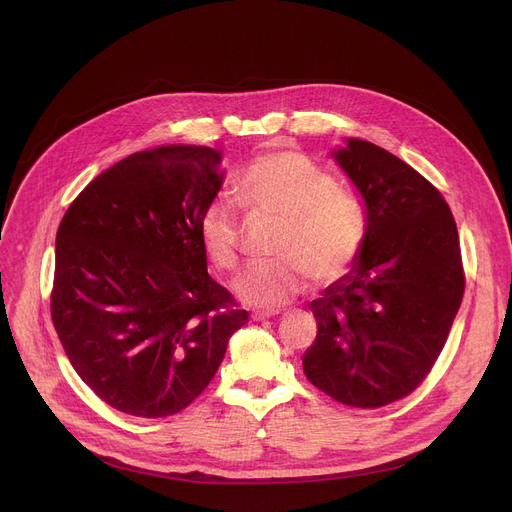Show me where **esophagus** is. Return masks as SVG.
Wrapping results in <instances>:
<instances>
[{
    "mask_svg": "<svg viewBox=\"0 0 512 512\" xmlns=\"http://www.w3.org/2000/svg\"><path fill=\"white\" fill-rule=\"evenodd\" d=\"M275 314H271V312H255L251 318H253V322H263V320H269V318H273Z\"/></svg>",
    "mask_w": 512,
    "mask_h": 512,
    "instance_id": "34e87169",
    "label": "esophagus"
}]
</instances>
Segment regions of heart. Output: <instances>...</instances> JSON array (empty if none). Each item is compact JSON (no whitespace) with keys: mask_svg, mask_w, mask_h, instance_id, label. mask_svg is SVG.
<instances>
[{"mask_svg":"<svg viewBox=\"0 0 512 512\" xmlns=\"http://www.w3.org/2000/svg\"><path fill=\"white\" fill-rule=\"evenodd\" d=\"M300 152H277L255 160L239 190L257 212L283 221L271 263L251 265L233 279L235 296L253 308L275 310L298 298L312 279L328 285L356 261L364 241V212L354 196ZM210 263L231 271L239 261L241 221L235 206L212 200L198 223Z\"/></svg>","mask_w":512,"mask_h":512,"instance_id":"b5f03b06","label":"heart"}]
</instances>
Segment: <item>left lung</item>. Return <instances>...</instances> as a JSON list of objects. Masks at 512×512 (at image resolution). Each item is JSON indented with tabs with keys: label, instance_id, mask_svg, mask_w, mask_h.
Instances as JSON below:
<instances>
[{
	"label": "left lung",
	"instance_id": "obj_1",
	"mask_svg": "<svg viewBox=\"0 0 512 512\" xmlns=\"http://www.w3.org/2000/svg\"><path fill=\"white\" fill-rule=\"evenodd\" d=\"M332 158L362 196L364 241L310 302L304 373L338 403L375 409L409 395L448 340L464 296L458 229L437 188L379 145L348 137Z\"/></svg>",
	"mask_w": 512,
	"mask_h": 512
}]
</instances>
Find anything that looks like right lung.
<instances>
[{"instance_id": "add662e5", "label": "right lung", "mask_w": 512, "mask_h": 512, "mask_svg": "<svg viewBox=\"0 0 512 512\" xmlns=\"http://www.w3.org/2000/svg\"><path fill=\"white\" fill-rule=\"evenodd\" d=\"M223 152L160 145L101 172L56 233L52 322L79 377L117 411L188 407L249 322L206 271L198 223Z\"/></svg>"}]
</instances>
